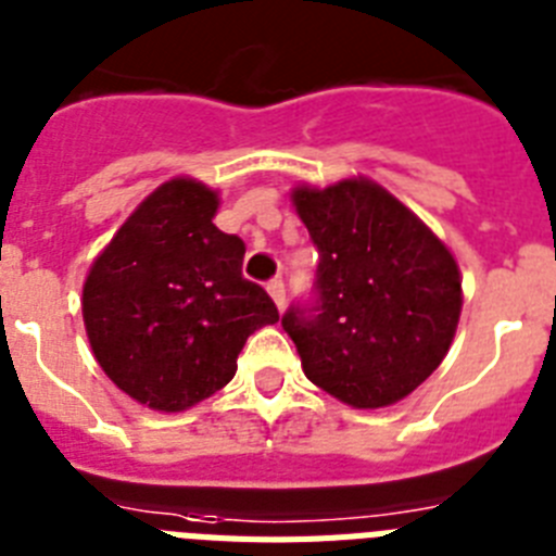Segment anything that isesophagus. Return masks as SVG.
Wrapping results in <instances>:
<instances>
[{
	"mask_svg": "<svg viewBox=\"0 0 556 556\" xmlns=\"http://www.w3.org/2000/svg\"><path fill=\"white\" fill-rule=\"evenodd\" d=\"M268 293H271V299L274 302H277V307L279 311H282L285 307V282L282 279H271V282H268Z\"/></svg>",
	"mask_w": 556,
	"mask_h": 556,
	"instance_id": "esophagus-1",
	"label": "esophagus"
}]
</instances>
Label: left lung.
<instances>
[{
  "instance_id": "8db88e82",
  "label": "left lung",
  "mask_w": 556,
  "mask_h": 556,
  "mask_svg": "<svg viewBox=\"0 0 556 556\" xmlns=\"http://www.w3.org/2000/svg\"><path fill=\"white\" fill-rule=\"evenodd\" d=\"M293 204L318 249L313 293L282 316L302 369L355 408L397 403L447 355L462 313L456 260L366 178L299 187Z\"/></svg>"
}]
</instances>
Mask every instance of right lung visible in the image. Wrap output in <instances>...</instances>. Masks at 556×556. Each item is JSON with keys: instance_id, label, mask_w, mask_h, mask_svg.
<instances>
[{"instance_id": "right-lung-1", "label": "right lung", "mask_w": 556, "mask_h": 556, "mask_svg": "<svg viewBox=\"0 0 556 556\" xmlns=\"http://www.w3.org/2000/svg\"><path fill=\"white\" fill-rule=\"evenodd\" d=\"M218 195L173 178L137 206L84 285L94 358L156 412H185L224 389L245 338L279 321L274 299L243 277L245 243L212 224Z\"/></svg>"}]
</instances>
